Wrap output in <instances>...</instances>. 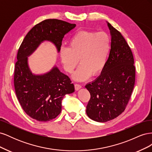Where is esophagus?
Segmentation results:
<instances>
[{"instance_id":"esophagus-1","label":"esophagus","mask_w":152,"mask_h":152,"mask_svg":"<svg viewBox=\"0 0 152 152\" xmlns=\"http://www.w3.org/2000/svg\"><path fill=\"white\" fill-rule=\"evenodd\" d=\"M81 88H82V86H81L80 84H75V89L76 91L79 90V89H81Z\"/></svg>"}]
</instances>
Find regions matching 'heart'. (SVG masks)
Wrapping results in <instances>:
<instances>
[{"label": "heart", "instance_id": "1", "mask_svg": "<svg viewBox=\"0 0 152 152\" xmlns=\"http://www.w3.org/2000/svg\"><path fill=\"white\" fill-rule=\"evenodd\" d=\"M111 49V39L105 32L80 31L69 41L68 48H61L59 55L65 70L73 73V79L85 81L103 72Z\"/></svg>", "mask_w": 152, "mask_h": 152}]
</instances>
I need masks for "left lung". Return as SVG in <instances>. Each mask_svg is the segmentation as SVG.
I'll list each match as a JSON object with an SVG mask.
<instances>
[{
	"label": "left lung",
	"mask_w": 152,
	"mask_h": 152,
	"mask_svg": "<svg viewBox=\"0 0 152 152\" xmlns=\"http://www.w3.org/2000/svg\"><path fill=\"white\" fill-rule=\"evenodd\" d=\"M107 23L111 35L107 63L102 74L86 86L91 94L86 113L99 122L111 121L124 111L135 83L131 50L120 32Z\"/></svg>",
	"instance_id": "left-lung-1"
}]
</instances>
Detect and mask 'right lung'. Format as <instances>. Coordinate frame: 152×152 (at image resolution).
I'll list each match as a JSON object with an SVG mask.
<instances>
[{
  "label": "right lung",
  "mask_w": 152,
  "mask_h": 152,
  "mask_svg": "<svg viewBox=\"0 0 152 152\" xmlns=\"http://www.w3.org/2000/svg\"><path fill=\"white\" fill-rule=\"evenodd\" d=\"M75 26L57 19L44 20L28 31L18 49L14 76L16 94L25 112L35 120L48 122L56 118L61 113L63 97L75 88L56 65L44 74H34L28 57L44 41L53 43L59 53L64 36Z\"/></svg>",
  "instance_id": "1"
}]
</instances>
